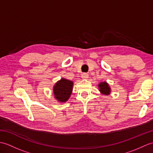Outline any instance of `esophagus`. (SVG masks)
Segmentation results:
<instances>
[{
  "label": "esophagus",
  "instance_id": "1",
  "mask_svg": "<svg viewBox=\"0 0 153 153\" xmlns=\"http://www.w3.org/2000/svg\"><path fill=\"white\" fill-rule=\"evenodd\" d=\"M82 77L83 79H88L89 75L87 74H86V73H83V74H82Z\"/></svg>",
  "mask_w": 153,
  "mask_h": 153
}]
</instances>
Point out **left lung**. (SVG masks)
<instances>
[{
	"label": "left lung",
	"mask_w": 153,
	"mask_h": 153,
	"mask_svg": "<svg viewBox=\"0 0 153 153\" xmlns=\"http://www.w3.org/2000/svg\"><path fill=\"white\" fill-rule=\"evenodd\" d=\"M98 87L99 91L103 95H109L111 93V88L109 86L108 83L106 82H100Z\"/></svg>",
	"instance_id": "8db88e82"
}]
</instances>
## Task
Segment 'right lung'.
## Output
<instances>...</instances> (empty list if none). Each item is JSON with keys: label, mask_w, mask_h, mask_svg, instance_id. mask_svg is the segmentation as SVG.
<instances>
[{"label": "right lung", "mask_w": 153, "mask_h": 153, "mask_svg": "<svg viewBox=\"0 0 153 153\" xmlns=\"http://www.w3.org/2000/svg\"><path fill=\"white\" fill-rule=\"evenodd\" d=\"M74 82L66 78H61L53 86L54 98L58 102H65L69 99L72 93Z\"/></svg>", "instance_id": "1"}]
</instances>
